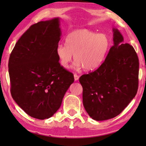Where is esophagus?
<instances>
[{
    "label": "esophagus",
    "mask_w": 146,
    "mask_h": 146,
    "mask_svg": "<svg viewBox=\"0 0 146 146\" xmlns=\"http://www.w3.org/2000/svg\"><path fill=\"white\" fill-rule=\"evenodd\" d=\"M74 78H75V81L78 80L79 79V76L78 75H76V74H74Z\"/></svg>",
    "instance_id": "34e87169"
}]
</instances>
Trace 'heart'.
<instances>
[{"label": "heart", "mask_w": 146, "mask_h": 146, "mask_svg": "<svg viewBox=\"0 0 146 146\" xmlns=\"http://www.w3.org/2000/svg\"><path fill=\"white\" fill-rule=\"evenodd\" d=\"M65 44H58L55 49L62 67L68 68L74 57L76 68L93 70L104 61L110 42L104 33L97 34L90 29H80L70 32L66 37Z\"/></svg>", "instance_id": "b5f03b06"}]
</instances>
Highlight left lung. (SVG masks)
<instances>
[{
  "label": "left lung",
  "instance_id": "1",
  "mask_svg": "<svg viewBox=\"0 0 146 146\" xmlns=\"http://www.w3.org/2000/svg\"><path fill=\"white\" fill-rule=\"evenodd\" d=\"M114 44L105 60L95 71L82 75L83 105L93 120L117 117L135 97L138 88L139 62L135 49L123 44V38L113 28Z\"/></svg>",
  "mask_w": 146,
  "mask_h": 146
}]
</instances>
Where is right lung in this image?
Wrapping results in <instances>:
<instances>
[{
  "label": "right lung",
  "instance_id": "1",
  "mask_svg": "<svg viewBox=\"0 0 146 146\" xmlns=\"http://www.w3.org/2000/svg\"><path fill=\"white\" fill-rule=\"evenodd\" d=\"M59 18L31 26L17 41L9 58L11 94L31 117L50 118L60 108L74 82L55 54L60 39Z\"/></svg>",
  "mask_w": 146,
  "mask_h": 146
}]
</instances>
